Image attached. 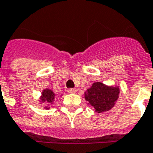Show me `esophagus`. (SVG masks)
<instances>
[{
	"label": "esophagus",
	"instance_id": "esophagus-1",
	"mask_svg": "<svg viewBox=\"0 0 153 153\" xmlns=\"http://www.w3.org/2000/svg\"><path fill=\"white\" fill-rule=\"evenodd\" d=\"M68 92L69 94H74L76 92V89H68Z\"/></svg>",
	"mask_w": 153,
	"mask_h": 153
}]
</instances>
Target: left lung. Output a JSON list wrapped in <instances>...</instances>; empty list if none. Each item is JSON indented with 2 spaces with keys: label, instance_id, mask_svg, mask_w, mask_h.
Segmentation results:
<instances>
[{
  "label": "left lung",
  "instance_id": "left-lung-1",
  "mask_svg": "<svg viewBox=\"0 0 153 153\" xmlns=\"http://www.w3.org/2000/svg\"><path fill=\"white\" fill-rule=\"evenodd\" d=\"M120 94L119 86H110L102 82H94L90 89L85 92V100L98 113L112 109Z\"/></svg>",
  "mask_w": 153,
  "mask_h": 153
}]
</instances>
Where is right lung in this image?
I'll return each instance as SVG.
<instances>
[{"instance_id": "1", "label": "right lung", "mask_w": 153, "mask_h": 153, "mask_svg": "<svg viewBox=\"0 0 153 153\" xmlns=\"http://www.w3.org/2000/svg\"><path fill=\"white\" fill-rule=\"evenodd\" d=\"M56 94L50 89H45L42 90L41 96H40V102L41 103H47V104H53L54 100ZM44 109H49V107L44 106Z\"/></svg>"}]
</instances>
